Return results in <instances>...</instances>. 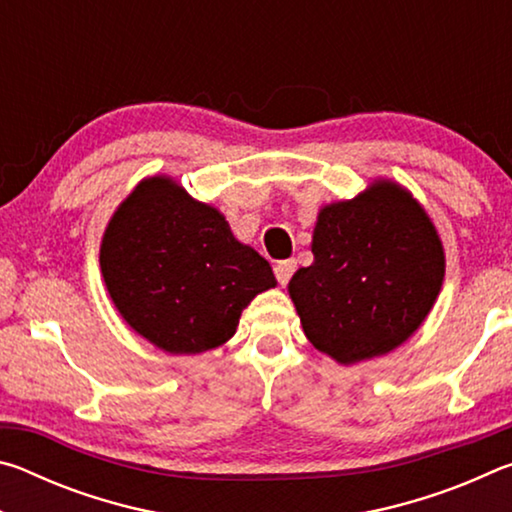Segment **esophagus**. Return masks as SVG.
<instances>
[{"instance_id":"obj_1","label":"esophagus","mask_w":512,"mask_h":512,"mask_svg":"<svg viewBox=\"0 0 512 512\" xmlns=\"http://www.w3.org/2000/svg\"><path fill=\"white\" fill-rule=\"evenodd\" d=\"M296 271V262L293 259H284V262H277L275 264V277L280 284H287L289 277Z\"/></svg>"}]
</instances>
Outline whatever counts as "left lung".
Instances as JSON below:
<instances>
[{"label":"left lung","mask_w":512,"mask_h":512,"mask_svg":"<svg viewBox=\"0 0 512 512\" xmlns=\"http://www.w3.org/2000/svg\"><path fill=\"white\" fill-rule=\"evenodd\" d=\"M311 266L289 280L305 336L341 366L393 352L418 332L445 280V248L409 189L375 178L318 210Z\"/></svg>","instance_id":"left-lung-1"}]
</instances>
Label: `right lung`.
<instances>
[{
  "label": "right lung",
  "mask_w": 512,
  "mask_h": 512,
  "mask_svg": "<svg viewBox=\"0 0 512 512\" xmlns=\"http://www.w3.org/2000/svg\"><path fill=\"white\" fill-rule=\"evenodd\" d=\"M99 264L119 316L169 354L230 341L250 300L277 284L271 264L232 235L214 205L164 173L140 180L117 205Z\"/></svg>",
  "instance_id": "1"
}]
</instances>
